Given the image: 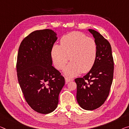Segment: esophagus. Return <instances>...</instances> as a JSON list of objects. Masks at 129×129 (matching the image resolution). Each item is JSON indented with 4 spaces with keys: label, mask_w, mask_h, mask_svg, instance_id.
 Listing matches in <instances>:
<instances>
[{
    "label": "esophagus",
    "mask_w": 129,
    "mask_h": 129,
    "mask_svg": "<svg viewBox=\"0 0 129 129\" xmlns=\"http://www.w3.org/2000/svg\"><path fill=\"white\" fill-rule=\"evenodd\" d=\"M71 81H73V79L69 78V77H65V81H66V84H67V83L69 82H70Z\"/></svg>",
    "instance_id": "1"
}]
</instances>
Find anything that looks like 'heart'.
<instances>
[{"mask_svg":"<svg viewBox=\"0 0 129 129\" xmlns=\"http://www.w3.org/2000/svg\"><path fill=\"white\" fill-rule=\"evenodd\" d=\"M97 55L96 41L79 31L63 36L60 39V44L53 45L51 50L53 64L58 70H62L70 58L71 62L63 70L68 77L89 71L93 66Z\"/></svg>","mask_w":129,"mask_h":129,"instance_id":"obj_1","label":"heart"}]
</instances>
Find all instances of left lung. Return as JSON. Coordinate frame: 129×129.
I'll return each mask as SVG.
<instances>
[{"instance_id": "8db88e82", "label": "left lung", "mask_w": 129, "mask_h": 129, "mask_svg": "<svg viewBox=\"0 0 129 129\" xmlns=\"http://www.w3.org/2000/svg\"><path fill=\"white\" fill-rule=\"evenodd\" d=\"M98 45V55L91 70L82 78L75 79L77 100L81 108L94 110L108 98L114 74V60L110 43L93 29H88Z\"/></svg>"}]
</instances>
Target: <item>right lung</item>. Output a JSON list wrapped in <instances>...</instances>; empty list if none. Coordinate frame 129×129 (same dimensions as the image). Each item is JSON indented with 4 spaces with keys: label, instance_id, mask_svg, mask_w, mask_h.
Masks as SVG:
<instances>
[{
    "label": "right lung",
    "instance_id": "add662e5",
    "mask_svg": "<svg viewBox=\"0 0 129 129\" xmlns=\"http://www.w3.org/2000/svg\"><path fill=\"white\" fill-rule=\"evenodd\" d=\"M58 39L51 29L36 30L23 40L17 56L18 80L26 101L40 114L53 112L64 78L52 66L51 48Z\"/></svg>",
    "mask_w": 129,
    "mask_h": 129
}]
</instances>
